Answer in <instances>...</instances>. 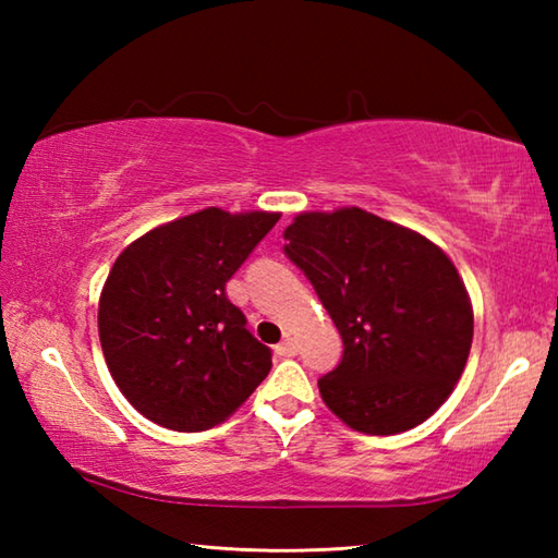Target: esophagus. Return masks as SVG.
<instances>
[{"mask_svg": "<svg viewBox=\"0 0 558 558\" xmlns=\"http://www.w3.org/2000/svg\"><path fill=\"white\" fill-rule=\"evenodd\" d=\"M276 354L278 356H295L298 354V344H295V339H282V342L276 347Z\"/></svg>", "mask_w": 558, "mask_h": 558, "instance_id": "1", "label": "esophagus"}]
</instances>
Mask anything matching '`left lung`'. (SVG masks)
Listing matches in <instances>:
<instances>
[{"label":"left lung","mask_w":558,"mask_h":558,"mask_svg":"<svg viewBox=\"0 0 558 558\" xmlns=\"http://www.w3.org/2000/svg\"><path fill=\"white\" fill-rule=\"evenodd\" d=\"M286 241L342 335V359L317 381L329 411L369 436L436 413L472 344V307L446 253L356 206L300 214Z\"/></svg>","instance_id":"1"}]
</instances>
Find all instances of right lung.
<instances>
[{
    "label": "right lung",
    "mask_w": 558,
    "mask_h": 558,
    "mask_svg": "<svg viewBox=\"0 0 558 558\" xmlns=\"http://www.w3.org/2000/svg\"><path fill=\"white\" fill-rule=\"evenodd\" d=\"M280 214L204 209L157 226L120 253L98 307L108 369L135 409L169 430L221 421L270 372V347L226 298V282Z\"/></svg>",
    "instance_id": "right-lung-1"
}]
</instances>
